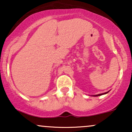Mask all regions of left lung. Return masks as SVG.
Returning <instances> with one entry per match:
<instances>
[{
  "label": "left lung",
  "instance_id": "8db88e82",
  "mask_svg": "<svg viewBox=\"0 0 132 132\" xmlns=\"http://www.w3.org/2000/svg\"><path fill=\"white\" fill-rule=\"evenodd\" d=\"M107 93H108V92H105V93H103V94H100L95 95H94V96H99V95H103V94H107Z\"/></svg>",
  "mask_w": 132,
  "mask_h": 132
}]
</instances>
